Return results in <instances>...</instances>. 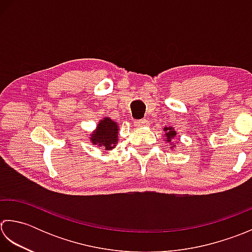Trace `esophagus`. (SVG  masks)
<instances>
[{
	"label": "esophagus",
	"mask_w": 252,
	"mask_h": 252,
	"mask_svg": "<svg viewBox=\"0 0 252 252\" xmlns=\"http://www.w3.org/2000/svg\"><path fill=\"white\" fill-rule=\"evenodd\" d=\"M146 124H147L146 120H139V121L135 122V126H137V127H143Z\"/></svg>",
	"instance_id": "1"
}]
</instances>
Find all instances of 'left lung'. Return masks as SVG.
<instances>
[{
	"instance_id": "obj_1",
	"label": "left lung",
	"mask_w": 252,
	"mask_h": 252,
	"mask_svg": "<svg viewBox=\"0 0 252 252\" xmlns=\"http://www.w3.org/2000/svg\"><path fill=\"white\" fill-rule=\"evenodd\" d=\"M165 130L167 131V132L165 133L166 137H167V141H168V142H171V141H172V139H173V138L175 137V135H176V131L174 130L173 128H171V127H169V128L165 127ZM173 145H175V143H173ZM175 146H176V145H175Z\"/></svg>"
}]
</instances>
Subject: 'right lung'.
I'll use <instances>...</instances> for the list:
<instances>
[{
	"label": "right lung",
	"instance_id": "obj_1",
	"mask_svg": "<svg viewBox=\"0 0 252 252\" xmlns=\"http://www.w3.org/2000/svg\"><path fill=\"white\" fill-rule=\"evenodd\" d=\"M117 132H119V127L116 123L110 120L109 117H105L97 125L96 131L92 133L91 140L94 145L104 147L109 150V149L115 147L114 145L117 142Z\"/></svg>",
	"mask_w": 252,
	"mask_h": 252
}]
</instances>
